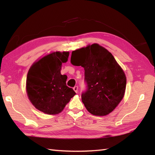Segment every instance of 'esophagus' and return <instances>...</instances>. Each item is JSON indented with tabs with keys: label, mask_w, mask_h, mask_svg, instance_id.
I'll return each mask as SVG.
<instances>
[{
	"label": "esophagus",
	"mask_w": 155,
	"mask_h": 155,
	"mask_svg": "<svg viewBox=\"0 0 155 155\" xmlns=\"http://www.w3.org/2000/svg\"><path fill=\"white\" fill-rule=\"evenodd\" d=\"M74 91L75 92V93H78V87L77 86V85H75V86H74Z\"/></svg>",
	"instance_id": "esophagus-1"
}]
</instances>
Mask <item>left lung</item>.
<instances>
[{"instance_id": "8db88e82", "label": "left lung", "mask_w": 155, "mask_h": 155, "mask_svg": "<svg viewBox=\"0 0 155 155\" xmlns=\"http://www.w3.org/2000/svg\"><path fill=\"white\" fill-rule=\"evenodd\" d=\"M70 62L84 68L87 89L81 100L87 110L95 116L114 110L124 97L126 78L110 52L93 44L72 51Z\"/></svg>"}]
</instances>
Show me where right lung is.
<instances>
[{"instance_id": "add662e5", "label": "right lung", "mask_w": 155, "mask_h": 155, "mask_svg": "<svg viewBox=\"0 0 155 155\" xmlns=\"http://www.w3.org/2000/svg\"><path fill=\"white\" fill-rule=\"evenodd\" d=\"M69 52H56L34 63L28 73L26 89L33 106L47 114L63 110L75 93L66 85L67 76L60 73Z\"/></svg>"}]
</instances>
